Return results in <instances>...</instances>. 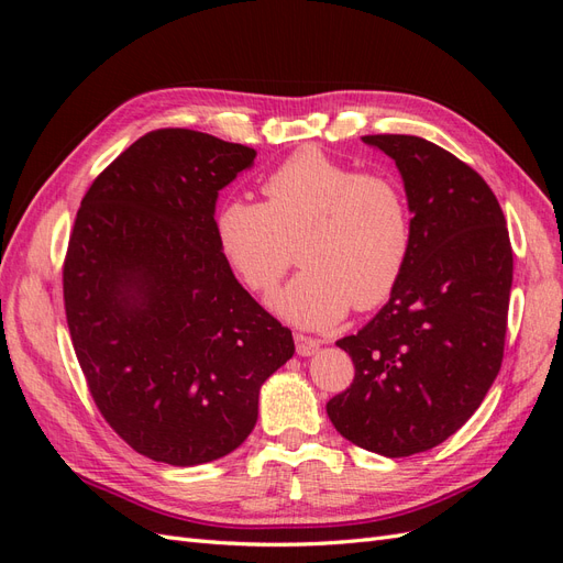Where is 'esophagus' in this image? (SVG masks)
<instances>
[{
    "label": "esophagus",
    "mask_w": 563,
    "mask_h": 563,
    "mask_svg": "<svg viewBox=\"0 0 563 563\" xmlns=\"http://www.w3.org/2000/svg\"><path fill=\"white\" fill-rule=\"evenodd\" d=\"M294 340H296V352H298L300 356H310V354H314V352L319 350V345H321V340L310 338V335H302V333H296V335H294Z\"/></svg>",
    "instance_id": "esophagus-1"
}]
</instances>
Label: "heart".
Here are the masks:
<instances>
[{
  "label": "heart",
  "mask_w": 563,
  "mask_h": 563,
  "mask_svg": "<svg viewBox=\"0 0 563 563\" xmlns=\"http://www.w3.org/2000/svg\"><path fill=\"white\" fill-rule=\"evenodd\" d=\"M263 195L265 203L228 199L216 228L255 294L277 286L298 244L305 269L272 298L284 319L323 329L352 305L371 310L395 294L413 242L411 209L395 178L302 147L265 178Z\"/></svg>",
  "instance_id": "1"
}]
</instances>
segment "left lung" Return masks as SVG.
I'll use <instances>...</instances> for the list:
<instances>
[{
    "mask_svg": "<svg viewBox=\"0 0 563 563\" xmlns=\"http://www.w3.org/2000/svg\"><path fill=\"white\" fill-rule=\"evenodd\" d=\"M395 159L413 218L411 253L385 308L338 340L354 380L327 404L333 428L387 457L455 434L496 380L512 288V244L486 180L418 135H364Z\"/></svg>",
    "mask_w": 563,
    "mask_h": 563,
    "instance_id": "8db88e82",
    "label": "left lung"
}]
</instances>
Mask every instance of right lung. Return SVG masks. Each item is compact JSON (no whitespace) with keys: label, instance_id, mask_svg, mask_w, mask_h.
<instances>
[{"label":"right lung","instance_id":"obj_1","mask_svg":"<svg viewBox=\"0 0 563 563\" xmlns=\"http://www.w3.org/2000/svg\"><path fill=\"white\" fill-rule=\"evenodd\" d=\"M253 159L201 131H150L75 218L63 265L75 354L110 428L157 463L192 467L242 446L261 385L296 352L218 240V192Z\"/></svg>","mask_w":563,"mask_h":563}]
</instances>
